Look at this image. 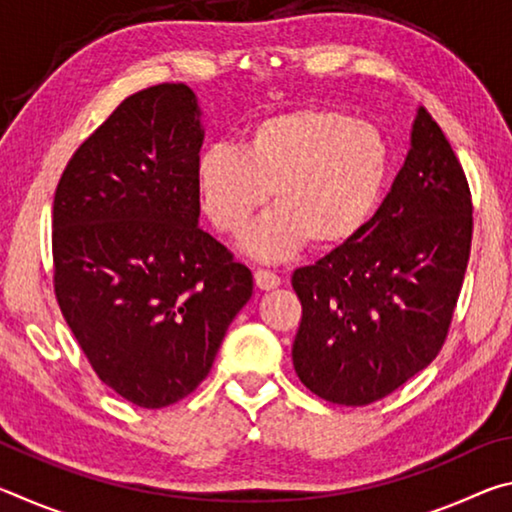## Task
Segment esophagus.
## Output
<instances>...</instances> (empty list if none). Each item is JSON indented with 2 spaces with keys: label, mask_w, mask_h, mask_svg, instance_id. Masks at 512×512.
Masks as SVG:
<instances>
[{
  "label": "esophagus",
  "mask_w": 512,
  "mask_h": 512,
  "mask_svg": "<svg viewBox=\"0 0 512 512\" xmlns=\"http://www.w3.org/2000/svg\"><path fill=\"white\" fill-rule=\"evenodd\" d=\"M255 284L262 291H271V289H277L282 284L280 275H275L271 271H264V268H259V271H255Z\"/></svg>",
  "instance_id": "1"
}]
</instances>
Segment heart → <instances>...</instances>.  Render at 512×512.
I'll list each match as a JSON object with an SVG mask.
<instances>
[{"label": "heart", "instance_id": "heart-1", "mask_svg": "<svg viewBox=\"0 0 512 512\" xmlns=\"http://www.w3.org/2000/svg\"><path fill=\"white\" fill-rule=\"evenodd\" d=\"M391 149L375 124L325 106H302L255 121L241 151L212 144L196 164L207 219L239 235L271 192L275 212L246 235L264 259L302 244L332 250L366 228L384 194Z\"/></svg>", "mask_w": 512, "mask_h": 512}]
</instances>
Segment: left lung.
Wrapping results in <instances>:
<instances>
[{
	"label": "left lung",
	"mask_w": 512,
	"mask_h": 512,
	"mask_svg": "<svg viewBox=\"0 0 512 512\" xmlns=\"http://www.w3.org/2000/svg\"><path fill=\"white\" fill-rule=\"evenodd\" d=\"M472 225L465 171L420 108L404 167L366 228L291 277L302 384L332 404L366 406L427 368L452 325Z\"/></svg>",
	"instance_id": "left-lung-1"
}]
</instances>
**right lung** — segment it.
Listing matches in <instances>:
<instances>
[{
  "label": "right lung",
  "mask_w": 512,
  "mask_h": 512,
  "mask_svg": "<svg viewBox=\"0 0 512 512\" xmlns=\"http://www.w3.org/2000/svg\"><path fill=\"white\" fill-rule=\"evenodd\" d=\"M203 126L185 83L126 97L85 140L54 196V291L103 384L142 409L210 372L253 273L198 228Z\"/></svg>",
  "instance_id": "add662e5"
}]
</instances>
